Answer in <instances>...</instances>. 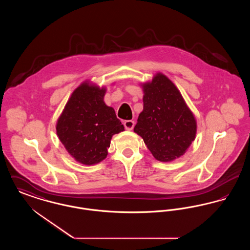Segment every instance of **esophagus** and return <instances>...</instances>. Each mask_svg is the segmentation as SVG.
<instances>
[{
  "instance_id": "obj_1",
  "label": "esophagus",
  "mask_w": 250,
  "mask_h": 250,
  "mask_svg": "<svg viewBox=\"0 0 250 250\" xmlns=\"http://www.w3.org/2000/svg\"><path fill=\"white\" fill-rule=\"evenodd\" d=\"M124 125L125 127L126 130H132L134 128V125H135V123L134 121L132 120H127V121H125L124 122Z\"/></svg>"
}]
</instances>
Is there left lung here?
<instances>
[{
    "mask_svg": "<svg viewBox=\"0 0 250 250\" xmlns=\"http://www.w3.org/2000/svg\"><path fill=\"white\" fill-rule=\"evenodd\" d=\"M143 110L134 132L155 159L169 162L184 155L196 138L197 122L174 83L162 73L142 84Z\"/></svg>",
    "mask_w": 250,
    "mask_h": 250,
    "instance_id": "1",
    "label": "left lung"
}]
</instances>
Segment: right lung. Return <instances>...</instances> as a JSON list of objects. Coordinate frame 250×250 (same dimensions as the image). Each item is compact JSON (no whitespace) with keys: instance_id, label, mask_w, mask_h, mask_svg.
<instances>
[{"instance_id":"right-lung-1","label":"right lung","mask_w":250,"mask_h":250,"mask_svg":"<svg viewBox=\"0 0 250 250\" xmlns=\"http://www.w3.org/2000/svg\"><path fill=\"white\" fill-rule=\"evenodd\" d=\"M106 88L84 82L73 93L56 124L61 143L76 161L104 160L113 135L125 130L113 107L104 102Z\"/></svg>"}]
</instances>
